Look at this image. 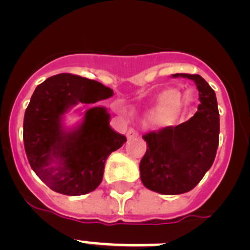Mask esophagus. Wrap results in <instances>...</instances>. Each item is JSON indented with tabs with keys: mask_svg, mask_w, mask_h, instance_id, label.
I'll return each instance as SVG.
<instances>
[{
	"mask_svg": "<svg viewBox=\"0 0 250 250\" xmlns=\"http://www.w3.org/2000/svg\"><path fill=\"white\" fill-rule=\"evenodd\" d=\"M126 136H127L128 140H131V138H135L138 136V132L136 130H133V128H130V130L127 131V133H126Z\"/></svg>",
	"mask_w": 250,
	"mask_h": 250,
	"instance_id": "esophagus-1",
	"label": "esophagus"
}]
</instances>
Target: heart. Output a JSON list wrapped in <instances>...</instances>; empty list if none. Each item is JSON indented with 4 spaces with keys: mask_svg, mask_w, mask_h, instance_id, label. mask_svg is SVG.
<instances>
[{
    "mask_svg": "<svg viewBox=\"0 0 250 250\" xmlns=\"http://www.w3.org/2000/svg\"><path fill=\"white\" fill-rule=\"evenodd\" d=\"M193 100L194 93L189 88L182 93H177L174 88H167L158 95L154 107L149 112V118L154 122H163L188 108Z\"/></svg>",
    "mask_w": 250,
    "mask_h": 250,
    "instance_id": "1",
    "label": "heart"
}]
</instances>
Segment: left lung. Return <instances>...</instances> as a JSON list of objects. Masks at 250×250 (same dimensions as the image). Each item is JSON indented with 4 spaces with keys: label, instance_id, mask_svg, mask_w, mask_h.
<instances>
[{
    "label": "left lung",
    "instance_id": "8db88e82",
    "mask_svg": "<svg viewBox=\"0 0 250 250\" xmlns=\"http://www.w3.org/2000/svg\"><path fill=\"white\" fill-rule=\"evenodd\" d=\"M196 83L198 110L187 122L143 135L147 150L140 163L141 181L150 191L174 196L199 184L211 167L219 146L220 118L214 90L197 74H174Z\"/></svg>",
    "mask_w": 250,
    "mask_h": 250
}]
</instances>
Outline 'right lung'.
<instances>
[{"mask_svg":"<svg viewBox=\"0 0 250 250\" xmlns=\"http://www.w3.org/2000/svg\"><path fill=\"white\" fill-rule=\"evenodd\" d=\"M112 88L73 74H58L40 83L24 115V147L31 169L54 192L81 196L102 182L109 154L126 137L109 125L110 114L93 103L113 96ZM81 103L91 107L73 128L63 115Z\"/></svg>","mask_w":250,"mask_h":250,"instance_id":"1","label":"right lung"}]
</instances>
